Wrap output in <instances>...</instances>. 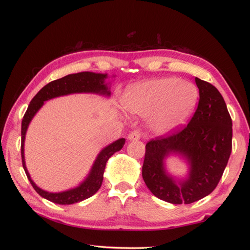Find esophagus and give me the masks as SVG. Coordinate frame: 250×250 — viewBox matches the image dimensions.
<instances>
[{"label": "esophagus", "mask_w": 250, "mask_h": 250, "mask_svg": "<svg viewBox=\"0 0 250 250\" xmlns=\"http://www.w3.org/2000/svg\"><path fill=\"white\" fill-rule=\"evenodd\" d=\"M141 136H142V134H141V132L139 130H133L129 133L128 139L130 141H135V140H140Z\"/></svg>", "instance_id": "obj_1"}]
</instances>
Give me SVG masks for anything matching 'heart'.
<instances>
[{
    "label": "heart",
    "mask_w": 250,
    "mask_h": 250,
    "mask_svg": "<svg viewBox=\"0 0 250 250\" xmlns=\"http://www.w3.org/2000/svg\"><path fill=\"white\" fill-rule=\"evenodd\" d=\"M196 100L198 90L192 83L177 78H159L130 87L122 103L132 114L146 116L152 113L151 129L163 134L187 119Z\"/></svg>",
    "instance_id": "1"
}]
</instances>
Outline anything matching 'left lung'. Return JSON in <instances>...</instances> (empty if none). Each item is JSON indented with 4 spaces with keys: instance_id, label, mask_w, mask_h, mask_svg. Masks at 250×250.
<instances>
[{
    "instance_id": "obj_1",
    "label": "left lung",
    "mask_w": 250,
    "mask_h": 250,
    "mask_svg": "<svg viewBox=\"0 0 250 250\" xmlns=\"http://www.w3.org/2000/svg\"><path fill=\"white\" fill-rule=\"evenodd\" d=\"M199 104L187 125L157 136L146 144L142 175L153 195L172 204H190L217 187L232 151V119L220 92L195 77ZM182 153L190 162L189 178L177 183L167 177L163 159Z\"/></svg>"
}]
</instances>
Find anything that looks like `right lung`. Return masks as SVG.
<instances>
[{"label":"right lung","instance_id":"add662e5","mask_svg":"<svg viewBox=\"0 0 250 250\" xmlns=\"http://www.w3.org/2000/svg\"><path fill=\"white\" fill-rule=\"evenodd\" d=\"M105 78L106 74L82 72L77 74H70V75L62 77L60 79H56V81L47 83L45 87L42 88L40 91L36 93L35 97L32 99L30 102L28 109H26L23 116L22 122H21V158H22V167L24 168L26 177H28L32 187L34 188L37 193L48 201L54 202L56 204L66 205L77 203V202H81L90 198V196H92L97 192L103 182V173L105 169L106 162H107L108 159L113 156L116 151H119L121 148L124 147L125 140L119 139L118 141L114 142L113 144L105 147L104 149L100 152V155L98 156L97 160H95L89 176L81 186H78L75 189L63 191V192L51 193L37 187L33 183V180L31 179L28 171H26L23 156V144L26 129H28L30 121L36 114V111L42 107V105H43L45 101L47 100L60 97V95L76 92H95L109 95L107 87L104 84Z\"/></svg>","mask_w":250,"mask_h":250}]
</instances>
